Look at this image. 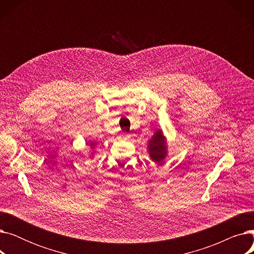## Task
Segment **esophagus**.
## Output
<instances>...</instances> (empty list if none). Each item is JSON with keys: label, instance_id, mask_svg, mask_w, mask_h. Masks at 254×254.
<instances>
[{"label": "esophagus", "instance_id": "esophagus-1", "mask_svg": "<svg viewBox=\"0 0 254 254\" xmlns=\"http://www.w3.org/2000/svg\"><path fill=\"white\" fill-rule=\"evenodd\" d=\"M122 137L124 139H128L129 138V135L128 134H126V132H124V134H122Z\"/></svg>", "mask_w": 254, "mask_h": 254}]
</instances>
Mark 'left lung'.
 <instances>
[{
    "label": "left lung",
    "instance_id": "obj_1",
    "mask_svg": "<svg viewBox=\"0 0 254 254\" xmlns=\"http://www.w3.org/2000/svg\"><path fill=\"white\" fill-rule=\"evenodd\" d=\"M167 142L163 135L162 129H158L148 141V153L153 162L162 164L163 159L167 156Z\"/></svg>",
    "mask_w": 254,
    "mask_h": 254
}]
</instances>
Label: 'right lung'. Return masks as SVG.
<instances>
[{
    "instance_id": "obj_1",
    "label": "right lung",
    "mask_w": 254,
    "mask_h": 254,
    "mask_svg": "<svg viewBox=\"0 0 254 254\" xmlns=\"http://www.w3.org/2000/svg\"><path fill=\"white\" fill-rule=\"evenodd\" d=\"M88 144H89V146H91V147H95V145H96V143H95V142H92V141L88 142Z\"/></svg>"
}]
</instances>
